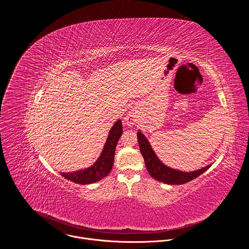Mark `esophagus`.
<instances>
[{
	"label": "esophagus",
	"mask_w": 249,
	"mask_h": 249,
	"mask_svg": "<svg viewBox=\"0 0 249 249\" xmlns=\"http://www.w3.org/2000/svg\"><path fill=\"white\" fill-rule=\"evenodd\" d=\"M125 121H126V123H127V125L128 126H134L135 124H136V121H137V115H136V113L135 112H129L128 114H127V116L125 117Z\"/></svg>",
	"instance_id": "34e87169"
}]
</instances>
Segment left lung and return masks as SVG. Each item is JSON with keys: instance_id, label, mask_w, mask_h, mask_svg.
<instances>
[{"instance_id": "obj_1", "label": "left lung", "mask_w": 249, "mask_h": 249, "mask_svg": "<svg viewBox=\"0 0 249 249\" xmlns=\"http://www.w3.org/2000/svg\"><path fill=\"white\" fill-rule=\"evenodd\" d=\"M139 147L142 156L145 160L146 167L150 173V175L156 180L171 185L184 184L193 180L196 177L205 172L211 165H206L200 169L193 171H183L179 169H175L170 166L165 165L156 155L154 149L152 148L149 140L147 137L142 133L141 130L137 133Z\"/></svg>"}]
</instances>
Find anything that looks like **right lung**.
I'll use <instances>...</instances> for the list:
<instances>
[{"label": "right lung", "mask_w": 249, "mask_h": 249, "mask_svg": "<svg viewBox=\"0 0 249 249\" xmlns=\"http://www.w3.org/2000/svg\"><path fill=\"white\" fill-rule=\"evenodd\" d=\"M122 129V122L118 119L109 130L100 156L92 165L72 172H60V174L64 178L78 184H91L104 178L112 169L115 148L123 133Z\"/></svg>", "instance_id": "1"}]
</instances>
